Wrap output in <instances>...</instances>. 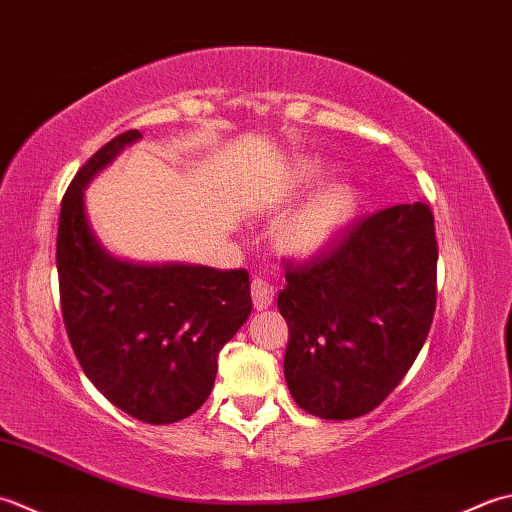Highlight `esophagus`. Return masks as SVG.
<instances>
[{"label":"esophagus","instance_id":"34e87169","mask_svg":"<svg viewBox=\"0 0 512 512\" xmlns=\"http://www.w3.org/2000/svg\"><path fill=\"white\" fill-rule=\"evenodd\" d=\"M252 300H254L256 311L267 309L271 305V300H274V287H271L263 278H254L252 280Z\"/></svg>","mask_w":512,"mask_h":512}]
</instances>
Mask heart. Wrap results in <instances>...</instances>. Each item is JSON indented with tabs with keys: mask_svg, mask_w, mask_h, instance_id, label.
I'll return each mask as SVG.
<instances>
[{
	"mask_svg": "<svg viewBox=\"0 0 512 512\" xmlns=\"http://www.w3.org/2000/svg\"><path fill=\"white\" fill-rule=\"evenodd\" d=\"M318 183V170L305 168L300 172L296 187H311ZM362 205V192L349 181H336L309 196L296 212H291L278 225V247L291 258H320L336 247L347 229L356 221Z\"/></svg>",
	"mask_w": 512,
	"mask_h": 512,
	"instance_id": "heart-1",
	"label": "heart"
}]
</instances>
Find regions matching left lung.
<instances>
[{
	"label": "left lung",
	"instance_id": "left-lung-1",
	"mask_svg": "<svg viewBox=\"0 0 512 512\" xmlns=\"http://www.w3.org/2000/svg\"><path fill=\"white\" fill-rule=\"evenodd\" d=\"M437 245L429 205L362 218L327 258L287 267L285 380L300 409L353 420L398 387L429 336Z\"/></svg>",
	"mask_w": 512,
	"mask_h": 512
}]
</instances>
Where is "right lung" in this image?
Masks as SVG:
<instances>
[{
    "label": "right lung",
    "mask_w": 512,
    "mask_h": 512,
    "mask_svg": "<svg viewBox=\"0 0 512 512\" xmlns=\"http://www.w3.org/2000/svg\"><path fill=\"white\" fill-rule=\"evenodd\" d=\"M141 139L114 137L61 201L57 274L72 349L106 398L148 424H172L210 398L218 353L252 314L245 269L134 263L110 254L86 210L92 179Z\"/></svg>",
    "instance_id": "obj_1"
}]
</instances>
